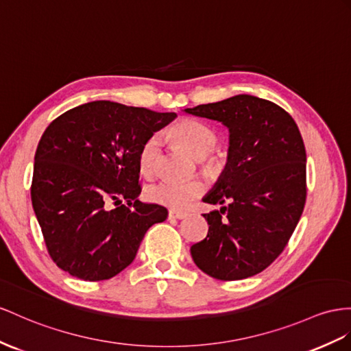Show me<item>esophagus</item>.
<instances>
[{
    "label": "esophagus",
    "mask_w": 351,
    "mask_h": 351,
    "mask_svg": "<svg viewBox=\"0 0 351 351\" xmlns=\"http://www.w3.org/2000/svg\"><path fill=\"white\" fill-rule=\"evenodd\" d=\"M169 218L170 219H184V218H186V213L179 212V210H169Z\"/></svg>",
    "instance_id": "esophagus-1"
}]
</instances>
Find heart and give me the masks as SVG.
I'll return each instance as SVG.
<instances>
[{
    "label": "heart",
    "instance_id": "obj_1",
    "mask_svg": "<svg viewBox=\"0 0 351 351\" xmlns=\"http://www.w3.org/2000/svg\"><path fill=\"white\" fill-rule=\"evenodd\" d=\"M169 138L178 141L197 158H202L203 163H210V152L218 143V136L209 125L197 120L186 119L175 124L167 132ZM161 151V138L152 134L142 143L139 149V170L143 176H152L157 172L158 158ZM206 191V184L202 179H190V181H173L163 179L148 188V197L151 202L166 206L170 209H186L194 200L202 197Z\"/></svg>",
    "mask_w": 351,
    "mask_h": 351
}]
</instances>
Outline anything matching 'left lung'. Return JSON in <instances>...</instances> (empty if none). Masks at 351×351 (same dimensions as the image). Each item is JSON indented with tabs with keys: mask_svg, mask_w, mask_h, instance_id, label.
<instances>
[{
	"mask_svg": "<svg viewBox=\"0 0 351 351\" xmlns=\"http://www.w3.org/2000/svg\"><path fill=\"white\" fill-rule=\"evenodd\" d=\"M230 130L228 163L203 202L227 204L204 213L206 239L191 246L203 273L241 280L283 252L307 197V156L298 125L278 105L250 95L186 108Z\"/></svg>",
	"mask_w": 351,
	"mask_h": 351,
	"instance_id": "8db88e82",
	"label": "left lung"
}]
</instances>
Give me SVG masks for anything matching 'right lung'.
Here are the masks:
<instances>
[{"label": "right lung", "instance_id": "obj_1", "mask_svg": "<svg viewBox=\"0 0 351 351\" xmlns=\"http://www.w3.org/2000/svg\"><path fill=\"white\" fill-rule=\"evenodd\" d=\"M175 117L95 101L44 130L31 200L59 268L87 282L111 278L133 263L148 228L167 218L163 206L138 200V157L142 143Z\"/></svg>", "mask_w": 351, "mask_h": 351}]
</instances>
